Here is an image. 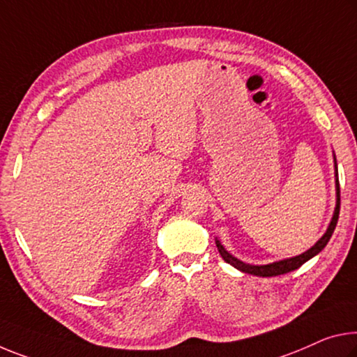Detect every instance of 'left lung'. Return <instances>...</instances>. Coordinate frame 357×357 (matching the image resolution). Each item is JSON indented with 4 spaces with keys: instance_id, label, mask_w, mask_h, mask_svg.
<instances>
[{
    "instance_id": "obj_1",
    "label": "left lung",
    "mask_w": 357,
    "mask_h": 357,
    "mask_svg": "<svg viewBox=\"0 0 357 357\" xmlns=\"http://www.w3.org/2000/svg\"><path fill=\"white\" fill-rule=\"evenodd\" d=\"M333 163H335V192H337V203H335V209H333V216L331 219V224L329 227H327L326 234L321 236V238L314 243V246H311L308 251H305L302 254H298V256H294L289 259H282V260H276V262H271L267 265H251V264H246V262H241L240 259H236L235 256H231V254L225 250L222 246V243H220L216 238V246H218V251L225 262L230 264L231 267H235L236 270L243 271V273H250V275H256V276H278V275H284V273H289L292 270H297L298 267H302V265L310 260L311 257H314L316 254H319L322 250H324L327 243H329L331 236L333 234V230H335V225H337V220H338V214H340V184H338V169H337V158L333 155Z\"/></svg>"
}]
</instances>
